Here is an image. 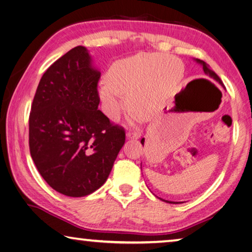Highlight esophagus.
Segmentation results:
<instances>
[{"label":"esophagus","instance_id":"1","mask_svg":"<svg viewBox=\"0 0 252 252\" xmlns=\"http://www.w3.org/2000/svg\"><path fill=\"white\" fill-rule=\"evenodd\" d=\"M140 135H141V133H140V132H138V131H129L126 133V138L136 140V139L140 138Z\"/></svg>","mask_w":252,"mask_h":252}]
</instances>
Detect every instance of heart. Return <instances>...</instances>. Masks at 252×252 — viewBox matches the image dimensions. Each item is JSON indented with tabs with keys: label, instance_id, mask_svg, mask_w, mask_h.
<instances>
[{
	"label": "heart",
	"instance_id": "b5f03b06",
	"mask_svg": "<svg viewBox=\"0 0 252 252\" xmlns=\"http://www.w3.org/2000/svg\"><path fill=\"white\" fill-rule=\"evenodd\" d=\"M185 67L173 55L138 53L121 59L110 67L108 79L101 81L99 95L106 116L117 120L130 108L153 116L163 109L183 79ZM129 101H127L126 93Z\"/></svg>",
	"mask_w": 252,
	"mask_h": 252
}]
</instances>
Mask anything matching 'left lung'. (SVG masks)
Wrapping results in <instances>:
<instances>
[{"instance_id": "left-lung-1", "label": "left lung", "mask_w": 252, "mask_h": 252, "mask_svg": "<svg viewBox=\"0 0 252 252\" xmlns=\"http://www.w3.org/2000/svg\"><path fill=\"white\" fill-rule=\"evenodd\" d=\"M195 61H197L199 64H201L202 65V69H203V72L204 73H206L209 78H211V79H215L216 81H218V82L221 84L222 83V81H221V79L219 78L218 75L216 74V72H213L210 67H209V65L207 64L206 62L204 61H202V60H199V59H195ZM141 143H142V146H143V143H144V139H142L141 140ZM163 201H165V202H169V203H178V202H173V201H168V200H163Z\"/></svg>"}]
</instances>
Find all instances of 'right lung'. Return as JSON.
<instances>
[{"mask_svg":"<svg viewBox=\"0 0 252 252\" xmlns=\"http://www.w3.org/2000/svg\"><path fill=\"white\" fill-rule=\"evenodd\" d=\"M101 73L84 46L57 60L37 85L29 118L30 153L46 183L67 197H84L103 185L126 131L97 106Z\"/></svg>","mask_w":252,"mask_h":252,"instance_id":"right-lung-1","label":"right lung"}]
</instances>
